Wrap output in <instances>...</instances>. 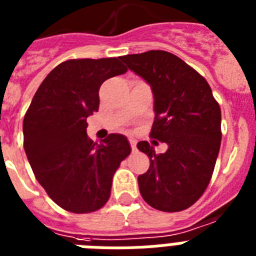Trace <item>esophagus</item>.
<instances>
[{"mask_svg": "<svg viewBox=\"0 0 256 256\" xmlns=\"http://www.w3.org/2000/svg\"><path fill=\"white\" fill-rule=\"evenodd\" d=\"M128 140H130V144H132V151H135V148H136V140H135V139H132V138H130Z\"/></svg>", "mask_w": 256, "mask_h": 256, "instance_id": "1", "label": "esophagus"}]
</instances>
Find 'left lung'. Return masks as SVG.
<instances>
[{
    "instance_id": "obj_1",
    "label": "left lung",
    "mask_w": 256,
    "mask_h": 256,
    "mask_svg": "<svg viewBox=\"0 0 256 256\" xmlns=\"http://www.w3.org/2000/svg\"><path fill=\"white\" fill-rule=\"evenodd\" d=\"M121 60L151 86V136L168 144L160 154L148 142L136 144L150 158V169L138 177L140 195L158 211H184L211 181L221 143L220 106L207 80L169 52L148 50Z\"/></svg>"
}]
</instances>
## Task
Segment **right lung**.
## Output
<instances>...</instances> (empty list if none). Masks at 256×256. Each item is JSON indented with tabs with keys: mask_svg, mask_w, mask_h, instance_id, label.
I'll list each match as a JSON object with an SVG mask.
<instances>
[{
	"mask_svg": "<svg viewBox=\"0 0 256 256\" xmlns=\"http://www.w3.org/2000/svg\"><path fill=\"white\" fill-rule=\"evenodd\" d=\"M118 58L68 60L38 88L23 120L24 151L34 174L56 204L72 214L98 211L110 196L112 180L132 147L122 134L98 144L87 117L98 110V90L124 74Z\"/></svg>",
	"mask_w": 256,
	"mask_h": 256,
	"instance_id": "right-lung-1",
	"label": "right lung"
}]
</instances>
